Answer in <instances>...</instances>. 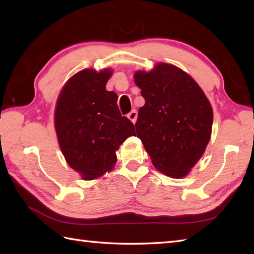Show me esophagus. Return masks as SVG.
<instances>
[{
    "label": "esophagus",
    "instance_id": "obj_1",
    "mask_svg": "<svg viewBox=\"0 0 254 254\" xmlns=\"http://www.w3.org/2000/svg\"><path fill=\"white\" fill-rule=\"evenodd\" d=\"M127 118L130 119V120H131L133 123H135V122H136V119H137V111H136L135 109H133V110L127 115Z\"/></svg>",
    "mask_w": 254,
    "mask_h": 254
}]
</instances>
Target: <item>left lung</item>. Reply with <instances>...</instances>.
Instances as JSON below:
<instances>
[{
    "label": "left lung",
    "instance_id": "8db88e82",
    "mask_svg": "<svg viewBox=\"0 0 254 254\" xmlns=\"http://www.w3.org/2000/svg\"><path fill=\"white\" fill-rule=\"evenodd\" d=\"M134 82L145 99L135 123L137 137L156 169L176 179L186 177L209 142L213 109L208 99L190 75L171 64L137 71Z\"/></svg>",
    "mask_w": 254,
    "mask_h": 254
}]
</instances>
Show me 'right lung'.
<instances>
[{"mask_svg": "<svg viewBox=\"0 0 254 254\" xmlns=\"http://www.w3.org/2000/svg\"><path fill=\"white\" fill-rule=\"evenodd\" d=\"M111 69L86 68L69 78L59 96L55 126L67 164L84 180H94L116 165V150L135 134L134 124L122 117L118 95L106 90Z\"/></svg>", "mask_w": 254, "mask_h": 254, "instance_id": "add662e5", "label": "right lung"}]
</instances>
